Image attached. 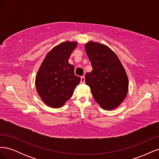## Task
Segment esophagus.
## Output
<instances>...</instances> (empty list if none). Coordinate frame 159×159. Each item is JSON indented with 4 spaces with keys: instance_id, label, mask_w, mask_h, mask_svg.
Returning <instances> with one entry per match:
<instances>
[{
    "instance_id": "1",
    "label": "esophagus",
    "mask_w": 159,
    "mask_h": 159,
    "mask_svg": "<svg viewBox=\"0 0 159 159\" xmlns=\"http://www.w3.org/2000/svg\"><path fill=\"white\" fill-rule=\"evenodd\" d=\"M81 84H84L85 83V77L84 76H81Z\"/></svg>"
}]
</instances>
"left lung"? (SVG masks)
<instances>
[{
  "mask_svg": "<svg viewBox=\"0 0 159 159\" xmlns=\"http://www.w3.org/2000/svg\"><path fill=\"white\" fill-rule=\"evenodd\" d=\"M85 50L93 68L85 80L94 99L103 109L116 108L125 98L129 87L121 61L109 48L98 42H89Z\"/></svg>",
  "mask_w": 159,
  "mask_h": 159,
  "instance_id": "1",
  "label": "left lung"
}]
</instances>
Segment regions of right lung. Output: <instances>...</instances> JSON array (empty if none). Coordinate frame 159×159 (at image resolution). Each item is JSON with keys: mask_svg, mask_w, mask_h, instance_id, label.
I'll use <instances>...</instances> for the list:
<instances>
[{"mask_svg": "<svg viewBox=\"0 0 159 159\" xmlns=\"http://www.w3.org/2000/svg\"><path fill=\"white\" fill-rule=\"evenodd\" d=\"M77 42H66L48 53L36 77L38 93L47 105L58 108L68 101L80 82L74 74V66L68 59Z\"/></svg>", "mask_w": 159, "mask_h": 159, "instance_id": "1", "label": "right lung"}]
</instances>
